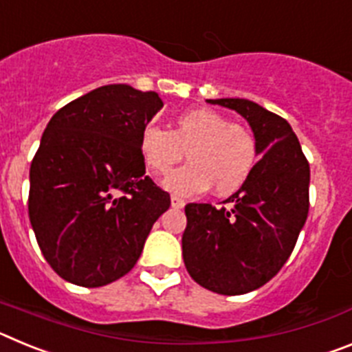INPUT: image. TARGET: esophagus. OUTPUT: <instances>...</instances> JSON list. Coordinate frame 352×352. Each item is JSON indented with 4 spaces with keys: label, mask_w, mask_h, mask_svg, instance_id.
<instances>
[{
    "label": "esophagus",
    "mask_w": 352,
    "mask_h": 352,
    "mask_svg": "<svg viewBox=\"0 0 352 352\" xmlns=\"http://www.w3.org/2000/svg\"><path fill=\"white\" fill-rule=\"evenodd\" d=\"M170 206L176 208V210H179V208L185 206V201H183V199H179L178 195H173V197H170Z\"/></svg>",
    "instance_id": "1"
}]
</instances>
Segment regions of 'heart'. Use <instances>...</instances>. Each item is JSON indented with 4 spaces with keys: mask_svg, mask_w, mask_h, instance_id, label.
I'll list each match as a JSON object with an SVG mask.
<instances>
[{
    "mask_svg": "<svg viewBox=\"0 0 352 352\" xmlns=\"http://www.w3.org/2000/svg\"><path fill=\"white\" fill-rule=\"evenodd\" d=\"M139 148L157 176H167L186 153L190 164L166 179L167 188L182 195L201 194L210 185L214 194H234L257 166V142L250 130L208 107L182 113L170 130L144 126Z\"/></svg>",
    "mask_w": 352,
    "mask_h": 352,
    "instance_id": "heart-1",
    "label": "heart"
}]
</instances>
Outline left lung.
I'll use <instances>...</instances> for the list:
<instances>
[{
	"instance_id": "1",
	"label": "left lung",
	"mask_w": 352,
	"mask_h": 352,
	"mask_svg": "<svg viewBox=\"0 0 352 352\" xmlns=\"http://www.w3.org/2000/svg\"><path fill=\"white\" fill-rule=\"evenodd\" d=\"M208 102L241 114L263 155L250 179L223 201L229 208L185 206L186 272L204 289L234 296L272 280L294 250L309 214L310 166L296 133L278 114L245 98Z\"/></svg>"
}]
</instances>
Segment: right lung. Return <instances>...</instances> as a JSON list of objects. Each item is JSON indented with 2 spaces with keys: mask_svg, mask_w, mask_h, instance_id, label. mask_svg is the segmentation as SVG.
I'll return each instance as SVG.
<instances>
[{
  "mask_svg": "<svg viewBox=\"0 0 352 352\" xmlns=\"http://www.w3.org/2000/svg\"><path fill=\"white\" fill-rule=\"evenodd\" d=\"M162 107L155 91L109 84L49 121L31 160L28 211L43 257L67 282L102 287L126 275L169 210L139 148Z\"/></svg>",
  "mask_w": 352,
  "mask_h": 352,
  "instance_id": "add662e5",
  "label": "right lung"
}]
</instances>
